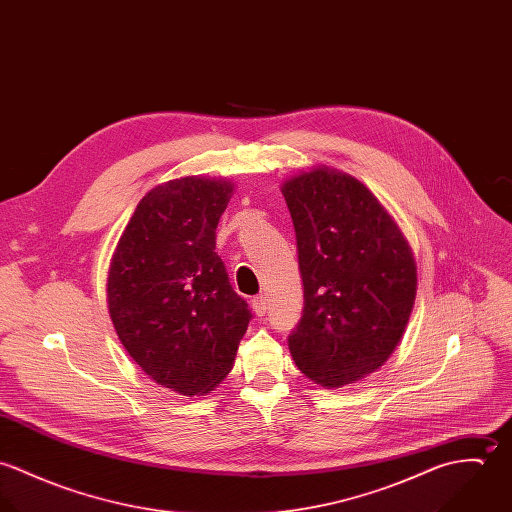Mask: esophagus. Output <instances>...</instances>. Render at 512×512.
Wrapping results in <instances>:
<instances>
[{
  "instance_id": "1",
  "label": "esophagus",
  "mask_w": 512,
  "mask_h": 512,
  "mask_svg": "<svg viewBox=\"0 0 512 512\" xmlns=\"http://www.w3.org/2000/svg\"><path fill=\"white\" fill-rule=\"evenodd\" d=\"M252 309H254V313H256L258 317H262V315L268 311V299H266L264 295H256V297L252 299Z\"/></svg>"
}]
</instances>
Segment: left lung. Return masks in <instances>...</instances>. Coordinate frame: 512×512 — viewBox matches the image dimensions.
<instances>
[{
  "instance_id": "obj_1",
  "label": "left lung",
  "mask_w": 512,
  "mask_h": 512,
  "mask_svg": "<svg viewBox=\"0 0 512 512\" xmlns=\"http://www.w3.org/2000/svg\"><path fill=\"white\" fill-rule=\"evenodd\" d=\"M292 215L303 317L290 335L297 368L323 388L359 382L398 347L418 290L412 248L382 203L327 165L282 183Z\"/></svg>"
}]
</instances>
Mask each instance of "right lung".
I'll list each match as a JSON object with an SVG mask.
<instances>
[{"instance_id":"1","label":"right lung","mask_w":512,"mask_h":512,"mask_svg":"<svg viewBox=\"0 0 512 512\" xmlns=\"http://www.w3.org/2000/svg\"><path fill=\"white\" fill-rule=\"evenodd\" d=\"M234 183L189 175L149 189L110 260L106 301L136 365L183 396L215 390L250 321L215 252Z\"/></svg>"}]
</instances>
